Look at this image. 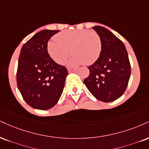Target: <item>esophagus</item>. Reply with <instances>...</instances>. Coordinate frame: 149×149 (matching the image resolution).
Listing matches in <instances>:
<instances>
[{
  "mask_svg": "<svg viewBox=\"0 0 149 149\" xmlns=\"http://www.w3.org/2000/svg\"><path fill=\"white\" fill-rule=\"evenodd\" d=\"M76 70H77L76 69H71V68H70V69H68V71H69V73H71V72H75Z\"/></svg>",
  "mask_w": 149,
  "mask_h": 149,
  "instance_id": "esophagus-1",
  "label": "esophagus"
}]
</instances>
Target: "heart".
Segmentation results:
<instances>
[{
	"instance_id": "obj_1",
	"label": "heart",
	"mask_w": 149,
	"mask_h": 149,
	"mask_svg": "<svg viewBox=\"0 0 149 149\" xmlns=\"http://www.w3.org/2000/svg\"><path fill=\"white\" fill-rule=\"evenodd\" d=\"M73 53L69 65L93 64L101 55V39L96 32L88 30H67L55 36L48 44V54L55 62L63 64Z\"/></svg>"
}]
</instances>
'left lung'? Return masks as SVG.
Wrapping results in <instances>:
<instances>
[{
	"instance_id": "1",
	"label": "left lung",
	"mask_w": 149,
	"mask_h": 149,
	"mask_svg": "<svg viewBox=\"0 0 149 149\" xmlns=\"http://www.w3.org/2000/svg\"><path fill=\"white\" fill-rule=\"evenodd\" d=\"M101 39L99 57L88 67L89 75L84 83L95 98L111 102L121 97L130 79V64L123 43L104 27H93Z\"/></svg>"
}]
</instances>
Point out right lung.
I'll return each instance as SVG.
<instances>
[{"instance_id":"add662e5","label":"right lung","mask_w":149,"mask_h":149,"mask_svg":"<svg viewBox=\"0 0 149 149\" xmlns=\"http://www.w3.org/2000/svg\"><path fill=\"white\" fill-rule=\"evenodd\" d=\"M60 30H44L23 44L17 71V87L30 107L48 110L60 99L67 68L54 62L48 52V42Z\"/></svg>"}]
</instances>
